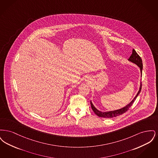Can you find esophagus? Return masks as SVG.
<instances>
[{"instance_id": "34e87169", "label": "esophagus", "mask_w": 158, "mask_h": 158, "mask_svg": "<svg viewBox=\"0 0 158 158\" xmlns=\"http://www.w3.org/2000/svg\"><path fill=\"white\" fill-rule=\"evenodd\" d=\"M86 81H87V80H88V79H86Z\"/></svg>"}]
</instances>
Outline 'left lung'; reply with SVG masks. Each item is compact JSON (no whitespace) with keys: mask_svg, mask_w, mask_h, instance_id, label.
Segmentation results:
<instances>
[{"mask_svg":"<svg viewBox=\"0 0 158 158\" xmlns=\"http://www.w3.org/2000/svg\"><path fill=\"white\" fill-rule=\"evenodd\" d=\"M128 60L132 62H133L134 63H135L139 68L140 69V72H141V74H142V69H143V63H142V60L141 59V57L139 56V55L136 53L135 49L133 50L132 54L131 55V56L130 57V58L128 59ZM142 84L141 82L140 84V89L139 90L137 94L136 95L135 98L133 99V101L127 106H126L125 107L118 110H115V111H109V112H101L97 110L94 105L92 104V103L90 101V105H91V108L93 110V111L95 113L96 115H97L98 117H103V118H113V117H115L117 116L120 115L121 114L126 113V111H127L129 110V108L131 107V106L133 105V104L134 103L135 101V98L137 97V96L139 95V94H140L141 89H142Z\"/></svg>","mask_w":158,"mask_h":158,"instance_id":"1","label":"left lung"}]
</instances>
